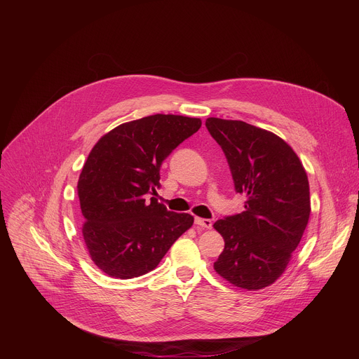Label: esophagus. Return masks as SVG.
Listing matches in <instances>:
<instances>
[{
  "label": "esophagus",
  "instance_id": "1",
  "mask_svg": "<svg viewBox=\"0 0 359 359\" xmlns=\"http://www.w3.org/2000/svg\"><path fill=\"white\" fill-rule=\"evenodd\" d=\"M194 223H196V226H198V227H201V229H212V226H213V223H212L210 219H200V217H196Z\"/></svg>",
  "mask_w": 359,
  "mask_h": 359
}]
</instances>
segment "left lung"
Wrapping results in <instances>:
<instances>
[{
	"instance_id": "obj_1",
	"label": "left lung",
	"mask_w": 359,
	"mask_h": 359,
	"mask_svg": "<svg viewBox=\"0 0 359 359\" xmlns=\"http://www.w3.org/2000/svg\"><path fill=\"white\" fill-rule=\"evenodd\" d=\"M206 128L227 158L244 212L217 220L224 238L216 273L248 291L285 271L311 213L310 184L292 147L276 133L243 121L208 118Z\"/></svg>"
}]
</instances>
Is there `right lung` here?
Wrapping results in <instances>:
<instances>
[{
    "label": "right lung",
    "instance_id": "1",
    "mask_svg": "<svg viewBox=\"0 0 359 359\" xmlns=\"http://www.w3.org/2000/svg\"><path fill=\"white\" fill-rule=\"evenodd\" d=\"M201 126L198 118L151 115L122 123L92 147L78 180L82 236L90 260L114 278L155 270L193 226L147 194L159 186L162 162Z\"/></svg>",
    "mask_w": 359,
    "mask_h": 359
}]
</instances>
